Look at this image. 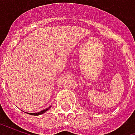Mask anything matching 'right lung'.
I'll return each mask as SVG.
<instances>
[{
  "instance_id": "right-lung-1",
  "label": "right lung",
  "mask_w": 135,
  "mask_h": 135,
  "mask_svg": "<svg viewBox=\"0 0 135 135\" xmlns=\"http://www.w3.org/2000/svg\"><path fill=\"white\" fill-rule=\"evenodd\" d=\"M50 108V106L49 108H47L46 109H44V110H41V111H40L38 113H29V114H31V115H34V116H38V115H40V114H42V113H44L45 112H46L49 108Z\"/></svg>"
}]
</instances>
